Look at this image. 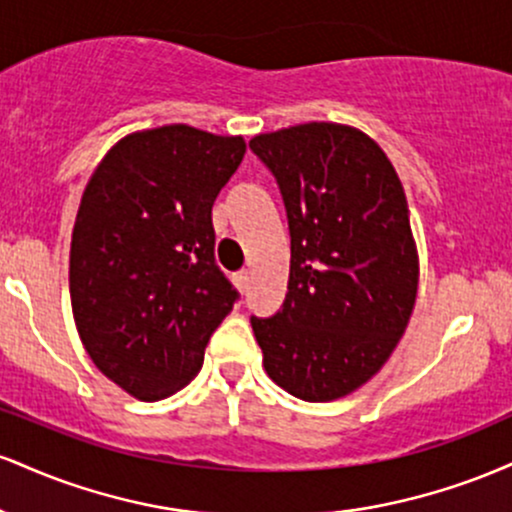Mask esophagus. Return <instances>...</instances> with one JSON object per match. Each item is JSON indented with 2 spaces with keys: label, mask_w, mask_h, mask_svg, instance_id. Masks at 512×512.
Wrapping results in <instances>:
<instances>
[{
  "label": "esophagus",
  "mask_w": 512,
  "mask_h": 512,
  "mask_svg": "<svg viewBox=\"0 0 512 512\" xmlns=\"http://www.w3.org/2000/svg\"><path fill=\"white\" fill-rule=\"evenodd\" d=\"M233 284L238 286L240 293L248 291V289H250V272H248V269H243V272L233 274Z\"/></svg>",
  "instance_id": "1"
}]
</instances>
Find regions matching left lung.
I'll list each match as a JSON object with an SVG mask.
<instances>
[{"mask_svg":"<svg viewBox=\"0 0 512 512\" xmlns=\"http://www.w3.org/2000/svg\"><path fill=\"white\" fill-rule=\"evenodd\" d=\"M274 175L291 236L289 293L250 317L269 378L305 402L368 383L407 330L419 260L402 182L354 127L308 122L250 142Z\"/></svg>","mask_w":512,"mask_h":512,"instance_id":"8db88e82","label":"left lung"}]
</instances>
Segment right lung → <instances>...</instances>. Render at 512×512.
Instances as JSON below:
<instances>
[{
	"label": "right lung",
	"instance_id": "1",
	"mask_svg": "<svg viewBox=\"0 0 512 512\" xmlns=\"http://www.w3.org/2000/svg\"><path fill=\"white\" fill-rule=\"evenodd\" d=\"M245 154L240 137L187 125L117 142L81 197L69 252L88 356L144 402L190 383L240 293L214 260L211 207Z\"/></svg>",
	"mask_w": 512,
	"mask_h": 512
}]
</instances>
